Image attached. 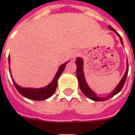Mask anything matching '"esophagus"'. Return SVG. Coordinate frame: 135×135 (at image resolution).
I'll return each mask as SVG.
<instances>
[{
	"mask_svg": "<svg viewBox=\"0 0 135 135\" xmlns=\"http://www.w3.org/2000/svg\"><path fill=\"white\" fill-rule=\"evenodd\" d=\"M79 55H80V52L79 51H78V50H74L73 53H72V54H71V60L72 61H75V59H76V58L77 57V56H79Z\"/></svg>",
	"mask_w": 135,
	"mask_h": 135,
	"instance_id": "esophagus-1",
	"label": "esophagus"
}]
</instances>
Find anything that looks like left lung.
Listing matches in <instances>:
<instances>
[{
	"mask_svg": "<svg viewBox=\"0 0 135 135\" xmlns=\"http://www.w3.org/2000/svg\"><path fill=\"white\" fill-rule=\"evenodd\" d=\"M108 28H109L111 31L116 32V35L119 37L122 44L123 45V41H122V37L120 36V35H119V34L112 27H110V25H108ZM75 63H76V76H77V79H78V82H79V88H80V90H82V93L85 94V95L88 97V98L93 100L94 101H104V100H106L110 98L111 97L114 96V95H116L117 93H119V92L122 90V88H123V86H124L125 82H126L127 77L128 71H129L128 62L127 66V70H126V72H125L124 75L122 77V80L120 81L119 85L116 86V88H115V90H114L113 92H111V93L109 94V95H108V96L105 97V98H100V97L97 96L96 94L90 88H89V86H88V85L87 84V82H86V80H85V75H84V71H83V61H82V59H81V58H76V61H75Z\"/></svg>",
	"mask_w": 135,
	"mask_h": 135,
	"instance_id": "obj_1",
	"label": "left lung"
}]
</instances>
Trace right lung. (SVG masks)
Wrapping results in <instances>:
<instances>
[{
    "instance_id": "add662e5",
    "label": "right lung",
    "mask_w": 135,
    "mask_h": 135,
    "mask_svg": "<svg viewBox=\"0 0 135 135\" xmlns=\"http://www.w3.org/2000/svg\"><path fill=\"white\" fill-rule=\"evenodd\" d=\"M68 62H66L64 64L61 65L59 66V70H58L57 73L56 74V75L54 76L53 81L45 88H38V89L22 88V87H20V86L17 85L13 79V85H14L15 88H16V90H18L19 93L24 97H25V98H27L34 100H43L47 99L48 98L52 96L53 94L55 93L56 88H57V85H58V79H59V76L61 75L62 72L64 70L66 65ZM8 64H10V57L9 56H8ZM9 71H10V74L11 75L10 69H9Z\"/></svg>"
}]
</instances>
